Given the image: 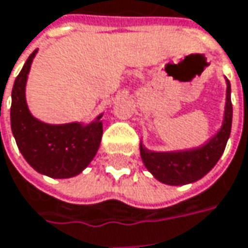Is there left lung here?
<instances>
[{
	"instance_id": "1",
	"label": "left lung",
	"mask_w": 248,
	"mask_h": 248,
	"mask_svg": "<svg viewBox=\"0 0 248 248\" xmlns=\"http://www.w3.org/2000/svg\"><path fill=\"white\" fill-rule=\"evenodd\" d=\"M233 108L230 100V83L226 79V103L222 127L204 145L170 152H155L140 145L145 167L156 180L169 186H184L202 179L220 159L229 140Z\"/></svg>"
}]
</instances>
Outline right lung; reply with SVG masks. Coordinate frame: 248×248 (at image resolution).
I'll use <instances>...</instances> for the list:
<instances>
[{
    "label": "right lung",
    "instance_id": "1",
    "mask_svg": "<svg viewBox=\"0 0 248 248\" xmlns=\"http://www.w3.org/2000/svg\"><path fill=\"white\" fill-rule=\"evenodd\" d=\"M31 53L12 88L11 128L20 154L36 171L53 179H69L88 166L100 146L102 114L89 124H47L31 116L26 103V82Z\"/></svg>",
    "mask_w": 248,
    "mask_h": 248
}]
</instances>
